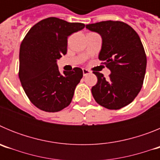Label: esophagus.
Instances as JSON below:
<instances>
[{
	"mask_svg": "<svg viewBox=\"0 0 160 160\" xmlns=\"http://www.w3.org/2000/svg\"><path fill=\"white\" fill-rule=\"evenodd\" d=\"M82 72H83V76H87L88 75L89 73H90V71L87 69H82Z\"/></svg>",
	"mask_w": 160,
	"mask_h": 160,
	"instance_id": "obj_1",
	"label": "esophagus"
}]
</instances>
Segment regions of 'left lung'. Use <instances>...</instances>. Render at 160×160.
Returning a JSON list of instances; mask_svg holds the SVG:
<instances>
[{
    "mask_svg": "<svg viewBox=\"0 0 160 160\" xmlns=\"http://www.w3.org/2000/svg\"><path fill=\"white\" fill-rule=\"evenodd\" d=\"M86 28L102 37L98 58L111 74L93 72L98 82L92 87L93 97L99 105L118 110L130 104L140 91L147 67V57L140 38L128 24L106 21L89 24Z\"/></svg>",
    "mask_w": 160,
    "mask_h": 160,
    "instance_id": "8db88e82",
    "label": "left lung"
}]
</instances>
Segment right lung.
<instances>
[{
    "label": "right lung",
    "instance_id": "obj_1",
    "mask_svg": "<svg viewBox=\"0 0 160 160\" xmlns=\"http://www.w3.org/2000/svg\"><path fill=\"white\" fill-rule=\"evenodd\" d=\"M83 23L57 18L44 19L29 29L20 46L19 78L31 102L46 112L70 105L83 76L81 68L59 72L57 60L67 52V38L82 30Z\"/></svg>",
    "mask_w": 160,
    "mask_h": 160
}]
</instances>
